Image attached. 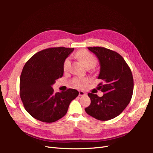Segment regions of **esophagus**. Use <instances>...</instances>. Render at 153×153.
<instances>
[{"label":"esophagus","instance_id":"obj_1","mask_svg":"<svg viewBox=\"0 0 153 153\" xmlns=\"http://www.w3.org/2000/svg\"><path fill=\"white\" fill-rule=\"evenodd\" d=\"M78 92H79V96H84L87 95L85 92H84V91H79Z\"/></svg>","mask_w":153,"mask_h":153}]
</instances>
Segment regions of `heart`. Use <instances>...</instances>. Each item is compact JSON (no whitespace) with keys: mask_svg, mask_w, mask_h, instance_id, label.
I'll list each match as a JSON object with an SVG mask.
<instances>
[{"mask_svg":"<svg viewBox=\"0 0 153 153\" xmlns=\"http://www.w3.org/2000/svg\"><path fill=\"white\" fill-rule=\"evenodd\" d=\"M76 57L82 61L84 66L88 68H92L96 66L98 63V60L93 55L88 52L86 50H80L76 52ZM71 66V61L69 58L64 60L63 63V69L64 72H67L69 70ZM87 80L85 78H74L72 80L73 85L77 89H82L84 87Z\"/></svg>","mask_w":153,"mask_h":153,"instance_id":"1","label":"heart"}]
</instances>
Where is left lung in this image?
<instances>
[{
  "instance_id": "obj_1",
  "label": "left lung",
  "mask_w": 153,
  "mask_h": 153,
  "mask_svg": "<svg viewBox=\"0 0 153 153\" xmlns=\"http://www.w3.org/2000/svg\"><path fill=\"white\" fill-rule=\"evenodd\" d=\"M98 58L101 82L98 90L101 97L89 93L91 104L85 108L87 114L100 121H108L122 113L130 102L133 91V78L128 64L121 55L104 47H87Z\"/></svg>"
}]
</instances>
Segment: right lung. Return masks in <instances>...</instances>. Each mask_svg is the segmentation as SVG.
I'll list each match as a JSON object with an SVG mask.
<instances>
[{"mask_svg": "<svg viewBox=\"0 0 153 153\" xmlns=\"http://www.w3.org/2000/svg\"><path fill=\"white\" fill-rule=\"evenodd\" d=\"M74 48H49L35 53L20 76V96L26 111L44 123H53L65 115L79 92L68 89L54 93L52 85L63 75V63Z\"/></svg>", "mask_w": 153, "mask_h": 153, "instance_id": "obj_1", "label": "right lung"}]
</instances>
